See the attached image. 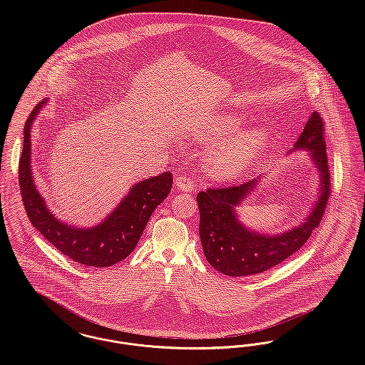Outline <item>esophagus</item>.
Masks as SVG:
<instances>
[{
  "label": "esophagus",
  "instance_id": "34e87169",
  "mask_svg": "<svg viewBox=\"0 0 365 365\" xmlns=\"http://www.w3.org/2000/svg\"><path fill=\"white\" fill-rule=\"evenodd\" d=\"M175 185L179 190L182 191H191L195 189V185H194L192 179L187 175H179L175 180Z\"/></svg>",
  "mask_w": 365,
  "mask_h": 365
}]
</instances>
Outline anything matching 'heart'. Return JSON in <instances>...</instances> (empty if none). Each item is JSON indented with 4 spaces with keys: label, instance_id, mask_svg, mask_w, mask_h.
Here are the masks:
<instances>
[{
    "label": "heart",
    "instance_id": "1",
    "mask_svg": "<svg viewBox=\"0 0 365 365\" xmlns=\"http://www.w3.org/2000/svg\"><path fill=\"white\" fill-rule=\"evenodd\" d=\"M242 119L234 112L215 113L197 120L187 127V134L200 140L220 138L238 128ZM267 143L262 128H249L234 134L231 138L213 145L207 153L205 165L217 179H230L243 170L260 153Z\"/></svg>",
    "mask_w": 365,
    "mask_h": 365
}]
</instances>
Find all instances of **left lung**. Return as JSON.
Returning <instances> with one entry per match:
<instances>
[{
  "mask_svg": "<svg viewBox=\"0 0 365 365\" xmlns=\"http://www.w3.org/2000/svg\"><path fill=\"white\" fill-rule=\"evenodd\" d=\"M309 150L320 176V195L304 223L292 230L268 235L252 231L238 220L235 207L253 192L261 176L240 186L200 191V238L209 264L227 277H249L271 269L290 257L309 240L320 225L330 197V168L327 163L324 122L313 112L304 131L295 142L294 149Z\"/></svg>",
  "mask_w": 365,
  "mask_h": 365,
  "instance_id": "8db88e82",
  "label": "left lung"
}]
</instances>
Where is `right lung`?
<instances>
[{"label":"right lung","instance_id":"1","mask_svg":"<svg viewBox=\"0 0 365 365\" xmlns=\"http://www.w3.org/2000/svg\"><path fill=\"white\" fill-rule=\"evenodd\" d=\"M43 104L45 101L36 105L26 122L19 161V186L27 216L31 225L71 260L97 268L110 267L124 260L135 249L153 210L171 191L173 174L163 173L134 185L118 208L98 226L78 228L60 222L36 190L31 175L30 133Z\"/></svg>","mask_w":365,"mask_h":365}]
</instances>
